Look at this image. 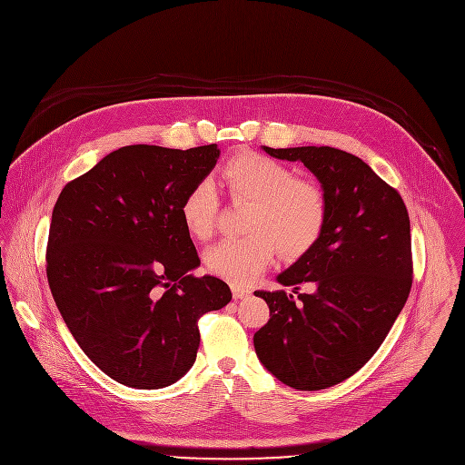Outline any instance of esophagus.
Wrapping results in <instances>:
<instances>
[{"instance_id": "1", "label": "esophagus", "mask_w": 465, "mask_h": 465, "mask_svg": "<svg viewBox=\"0 0 465 465\" xmlns=\"http://www.w3.org/2000/svg\"><path fill=\"white\" fill-rule=\"evenodd\" d=\"M251 295V292L249 290H245V288H240V286H232V297H234V301H242V299H247Z\"/></svg>"}]
</instances>
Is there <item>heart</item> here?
<instances>
[{"label": "heart", "mask_w": 465, "mask_h": 465, "mask_svg": "<svg viewBox=\"0 0 465 465\" xmlns=\"http://www.w3.org/2000/svg\"><path fill=\"white\" fill-rule=\"evenodd\" d=\"M229 196L251 203L243 238L223 240L205 254L207 267L223 281L243 286L271 263L274 247L286 260L308 252L326 225V196L317 183L271 157L243 152L220 172ZM218 193L200 181L181 203V218L196 238H209L218 214Z\"/></svg>", "instance_id": "b5f03b06"}]
</instances>
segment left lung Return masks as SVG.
Instances as JSON below:
<instances>
[{"label": "left lung", "mask_w": 465, "mask_h": 465, "mask_svg": "<svg viewBox=\"0 0 465 465\" xmlns=\"http://www.w3.org/2000/svg\"><path fill=\"white\" fill-rule=\"evenodd\" d=\"M301 161L326 196V225L315 245L276 276L311 292H254L269 321L252 341L260 362L297 391L333 387L372 357L401 313L412 286L407 207L362 159L331 146L269 148ZM298 304L295 305L294 302Z\"/></svg>", "instance_id": "left-lung-1"}]
</instances>
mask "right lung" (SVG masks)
<instances>
[{
  "label": "right lung",
  "mask_w": 465,
  "mask_h": 465,
  "mask_svg": "<svg viewBox=\"0 0 465 465\" xmlns=\"http://www.w3.org/2000/svg\"><path fill=\"white\" fill-rule=\"evenodd\" d=\"M220 157L218 144L123 146L67 183L53 209L47 281L71 335L106 376L143 391L189 372L198 319L232 299L200 256L181 203Z\"/></svg>",
  "instance_id": "obj_1"
}]
</instances>
